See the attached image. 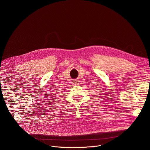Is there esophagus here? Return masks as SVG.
I'll use <instances>...</instances> for the list:
<instances>
[{
    "label": "esophagus",
    "instance_id": "esophagus-1",
    "mask_svg": "<svg viewBox=\"0 0 150 150\" xmlns=\"http://www.w3.org/2000/svg\"><path fill=\"white\" fill-rule=\"evenodd\" d=\"M74 83L75 85H78V84L79 83V81H78V80H75V81H74Z\"/></svg>",
    "mask_w": 150,
    "mask_h": 150
}]
</instances>
